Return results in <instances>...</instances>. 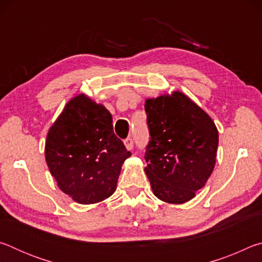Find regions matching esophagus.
<instances>
[{
	"label": "esophagus",
	"mask_w": 262,
	"mask_h": 262,
	"mask_svg": "<svg viewBox=\"0 0 262 262\" xmlns=\"http://www.w3.org/2000/svg\"><path fill=\"white\" fill-rule=\"evenodd\" d=\"M123 144H125V147H126L127 150H132L133 148H134V142H133L130 137H128V139L123 141Z\"/></svg>",
	"instance_id": "1"
}]
</instances>
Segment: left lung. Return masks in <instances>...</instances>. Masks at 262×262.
I'll return each mask as SVG.
<instances>
[{
	"label": "left lung",
	"instance_id": "1",
	"mask_svg": "<svg viewBox=\"0 0 262 262\" xmlns=\"http://www.w3.org/2000/svg\"><path fill=\"white\" fill-rule=\"evenodd\" d=\"M144 108L151 137L144 172L152 193L171 205L188 202L205 187L215 167V122L181 91L147 98Z\"/></svg>",
	"mask_w": 262,
	"mask_h": 262
}]
</instances>
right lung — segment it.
Here are the masks:
<instances>
[{"label": "right lung", "instance_id": "obj_1", "mask_svg": "<svg viewBox=\"0 0 262 262\" xmlns=\"http://www.w3.org/2000/svg\"><path fill=\"white\" fill-rule=\"evenodd\" d=\"M113 132L112 115L86 95L73 97L47 133L45 159L62 192L81 205L106 200L130 157Z\"/></svg>", "mask_w": 262, "mask_h": 262}]
</instances>
